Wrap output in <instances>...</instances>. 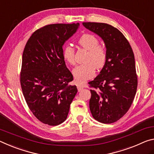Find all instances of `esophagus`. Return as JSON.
Wrapping results in <instances>:
<instances>
[{
	"label": "esophagus",
	"mask_w": 154,
	"mask_h": 154,
	"mask_svg": "<svg viewBox=\"0 0 154 154\" xmlns=\"http://www.w3.org/2000/svg\"><path fill=\"white\" fill-rule=\"evenodd\" d=\"M77 88H78V90H79V91H81L84 87L82 86H80V85H77Z\"/></svg>",
	"instance_id": "34e87169"
}]
</instances>
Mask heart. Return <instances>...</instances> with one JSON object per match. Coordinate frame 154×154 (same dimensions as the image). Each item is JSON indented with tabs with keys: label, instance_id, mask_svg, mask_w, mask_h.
<instances>
[{
	"label": "heart",
	"instance_id": "b5f03b06",
	"mask_svg": "<svg viewBox=\"0 0 154 154\" xmlns=\"http://www.w3.org/2000/svg\"><path fill=\"white\" fill-rule=\"evenodd\" d=\"M79 44L88 51L85 62L86 63L78 65L73 69L72 74L78 84L82 85L94 76L95 68L101 69L104 66L107 59L106 50L100 46V41L91 34H85L80 37ZM75 51L74 48L67 45L63 51V57L70 65L75 64Z\"/></svg>",
	"mask_w": 154,
	"mask_h": 154
}]
</instances>
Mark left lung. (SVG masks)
Returning a JSON list of instances; mask_svg holds the SVG:
<instances>
[{"label":"left lung","mask_w":154,"mask_h":154,"mask_svg":"<svg viewBox=\"0 0 154 154\" xmlns=\"http://www.w3.org/2000/svg\"><path fill=\"white\" fill-rule=\"evenodd\" d=\"M82 24L102 39L107 53L104 66L89 82L93 88L90 90L91 112L101 123H114L128 112L137 92L134 55L124 35L111 25L98 22Z\"/></svg>","instance_id":"1"}]
</instances>
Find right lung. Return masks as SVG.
<instances>
[{
	"mask_svg": "<svg viewBox=\"0 0 154 154\" xmlns=\"http://www.w3.org/2000/svg\"><path fill=\"white\" fill-rule=\"evenodd\" d=\"M79 27V23L47 25L35 31L25 46L22 93L32 114L45 124L65 122L77 94L76 86L69 85L73 75L65 65L63 46Z\"/></svg>",
	"mask_w": 154,
	"mask_h": 154,
	"instance_id": "1",
	"label": "right lung"
}]
</instances>
